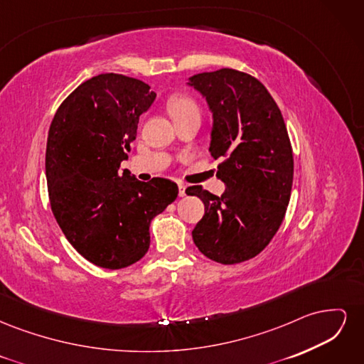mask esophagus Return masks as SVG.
Here are the masks:
<instances>
[{
  "label": "esophagus",
  "mask_w": 364,
  "mask_h": 364,
  "mask_svg": "<svg viewBox=\"0 0 364 364\" xmlns=\"http://www.w3.org/2000/svg\"><path fill=\"white\" fill-rule=\"evenodd\" d=\"M185 190H186L185 185H179V196H181V197L185 196Z\"/></svg>",
  "instance_id": "obj_1"
}]
</instances>
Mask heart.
Here are the masks:
<instances>
[{"instance_id":"1","label":"heart","mask_w":364,"mask_h":364,"mask_svg":"<svg viewBox=\"0 0 364 364\" xmlns=\"http://www.w3.org/2000/svg\"><path fill=\"white\" fill-rule=\"evenodd\" d=\"M167 109L170 115L173 117L174 121H179L186 117H194L199 115L200 117V109L199 105H197L191 97L188 95H174L170 98V102L167 105Z\"/></svg>"}]
</instances>
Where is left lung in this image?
Segmentation results:
<instances>
[{
    "instance_id": "obj_1",
    "label": "left lung",
    "mask_w": 364,
    "mask_h": 364,
    "mask_svg": "<svg viewBox=\"0 0 364 364\" xmlns=\"http://www.w3.org/2000/svg\"><path fill=\"white\" fill-rule=\"evenodd\" d=\"M213 114L209 151L226 185L222 197L190 186L205 205L193 240L220 264L247 261L266 247L287 211L293 183V151L278 105L259 80L222 68L190 77Z\"/></svg>"
}]
</instances>
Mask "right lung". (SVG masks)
Here are the masks:
<instances>
[{
  "instance_id": "add662e5",
  "label": "right lung",
  "mask_w": 364,
  "mask_h": 364,
  "mask_svg": "<svg viewBox=\"0 0 364 364\" xmlns=\"http://www.w3.org/2000/svg\"><path fill=\"white\" fill-rule=\"evenodd\" d=\"M155 98L138 79L100 74L75 87L51 121V211L73 247L98 267L123 269L144 257L151 220L178 197L168 179L141 182L127 168L121 173L139 117Z\"/></svg>"
}]
</instances>
